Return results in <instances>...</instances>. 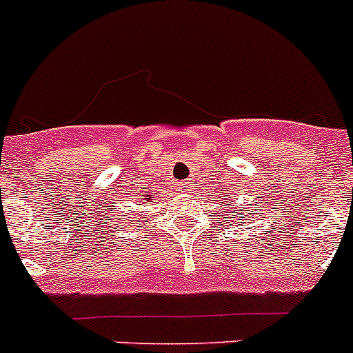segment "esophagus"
Here are the masks:
<instances>
[{"instance_id":"1","label":"esophagus","mask_w":353,"mask_h":353,"mask_svg":"<svg viewBox=\"0 0 353 353\" xmlns=\"http://www.w3.org/2000/svg\"><path fill=\"white\" fill-rule=\"evenodd\" d=\"M191 191H193V184H190V183H181L179 184V193L190 194Z\"/></svg>"}]
</instances>
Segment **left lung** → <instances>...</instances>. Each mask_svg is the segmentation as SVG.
Here are the masks:
<instances>
[{
	"instance_id": "8db88e82",
	"label": "left lung",
	"mask_w": 353,
	"mask_h": 353,
	"mask_svg": "<svg viewBox=\"0 0 353 353\" xmlns=\"http://www.w3.org/2000/svg\"><path fill=\"white\" fill-rule=\"evenodd\" d=\"M228 201H230L229 204L227 203V201H225V203H224V201H221L222 207H224V210H225V215H234L236 221L241 222L243 219L246 217V215H245L246 214V207H243V205H241V207H238V210H236L234 205L231 203L232 200H229V198H228ZM248 208H252V210H259V205H256V203L255 205H248ZM243 225H245V224H243Z\"/></svg>"
}]
</instances>
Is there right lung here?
I'll return each mask as SVG.
<instances>
[{"label": "right lung", "mask_w": 353, "mask_h": 353, "mask_svg": "<svg viewBox=\"0 0 353 353\" xmlns=\"http://www.w3.org/2000/svg\"><path fill=\"white\" fill-rule=\"evenodd\" d=\"M145 196V201H152L153 200V194H143Z\"/></svg>", "instance_id": "obj_1"}]
</instances>
